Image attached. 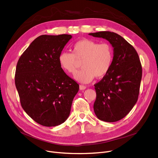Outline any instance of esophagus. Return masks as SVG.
<instances>
[{
    "label": "esophagus",
    "mask_w": 158,
    "mask_h": 158,
    "mask_svg": "<svg viewBox=\"0 0 158 158\" xmlns=\"http://www.w3.org/2000/svg\"><path fill=\"white\" fill-rule=\"evenodd\" d=\"M79 89H80V90H84V89H86V86H85V85H79Z\"/></svg>",
    "instance_id": "1"
}]
</instances>
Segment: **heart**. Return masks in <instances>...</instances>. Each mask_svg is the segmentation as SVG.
Returning a JSON list of instances; mask_svg holds the SVG:
<instances>
[{
  "label": "heart",
  "instance_id": "1",
  "mask_svg": "<svg viewBox=\"0 0 158 158\" xmlns=\"http://www.w3.org/2000/svg\"><path fill=\"white\" fill-rule=\"evenodd\" d=\"M73 53L62 52L59 56L61 68L67 73L73 74L76 70L77 59L82 60L80 71L74 74V79L83 84L91 82L94 78H102L111 67L113 53L111 47L106 43L83 39L73 45Z\"/></svg>",
  "mask_w": 158,
  "mask_h": 158
}]
</instances>
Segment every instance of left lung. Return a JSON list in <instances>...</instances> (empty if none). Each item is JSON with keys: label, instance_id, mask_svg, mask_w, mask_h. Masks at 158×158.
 <instances>
[{"label": "left lung", "instance_id": "8db88e82", "mask_svg": "<svg viewBox=\"0 0 158 158\" xmlns=\"http://www.w3.org/2000/svg\"><path fill=\"white\" fill-rule=\"evenodd\" d=\"M89 35L102 38L113 48V58L108 73L94 84L96 99L94 111L98 119L117 122L136 103L142 79V66L135 48L120 35L99 31Z\"/></svg>", "mask_w": 158, "mask_h": 158}]
</instances>
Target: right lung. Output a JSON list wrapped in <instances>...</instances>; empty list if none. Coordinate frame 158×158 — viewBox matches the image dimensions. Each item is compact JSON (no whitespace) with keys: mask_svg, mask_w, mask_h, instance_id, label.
<instances>
[{"mask_svg":"<svg viewBox=\"0 0 158 158\" xmlns=\"http://www.w3.org/2000/svg\"><path fill=\"white\" fill-rule=\"evenodd\" d=\"M70 35H41L18 62L15 84L21 106L38 123L55 127L69 117L79 85L61 68L59 56Z\"/></svg>","mask_w":158,"mask_h":158,"instance_id":"obj_1","label":"right lung"}]
</instances>
